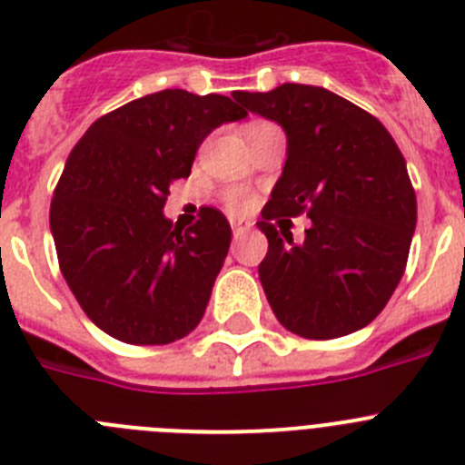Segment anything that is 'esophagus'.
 I'll return each mask as SVG.
<instances>
[{"instance_id":"1","label":"esophagus","mask_w":465,"mask_h":465,"mask_svg":"<svg viewBox=\"0 0 465 465\" xmlns=\"http://www.w3.org/2000/svg\"><path fill=\"white\" fill-rule=\"evenodd\" d=\"M230 225H232V237H235V240H242V237H244L249 230H252V225L242 223V221H232Z\"/></svg>"}]
</instances>
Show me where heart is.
<instances>
[{"mask_svg":"<svg viewBox=\"0 0 465 465\" xmlns=\"http://www.w3.org/2000/svg\"><path fill=\"white\" fill-rule=\"evenodd\" d=\"M225 203H228V209L230 212H242V209H246V197L242 195V193H228V197H225Z\"/></svg>","mask_w":465,"mask_h":465,"instance_id":"obj_1","label":"heart"}]
</instances>
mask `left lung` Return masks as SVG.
Masks as SVG:
<instances>
[{
  "mask_svg": "<svg viewBox=\"0 0 465 465\" xmlns=\"http://www.w3.org/2000/svg\"><path fill=\"white\" fill-rule=\"evenodd\" d=\"M232 97L286 133V165L258 221L270 244L258 277L274 316L307 340L361 331L396 291L417 225L401 149L375 116L319 85ZM298 213L312 219L302 245L273 228Z\"/></svg>",
  "mask_w": 465,
  "mask_h": 465,
  "instance_id": "left-lung-1",
  "label": "left lung"
}]
</instances>
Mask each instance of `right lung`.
<instances>
[{
	"label": "right lung",
	"mask_w": 465,
	"mask_h": 465,
	"mask_svg": "<svg viewBox=\"0 0 465 465\" xmlns=\"http://www.w3.org/2000/svg\"><path fill=\"white\" fill-rule=\"evenodd\" d=\"M244 116L225 94L160 90L97 118L72 149L53 193L51 232L74 298L106 335L170 344L200 323L230 223L203 207L183 230L163 209L204 137Z\"/></svg>",
	"instance_id": "add662e5"
}]
</instances>
